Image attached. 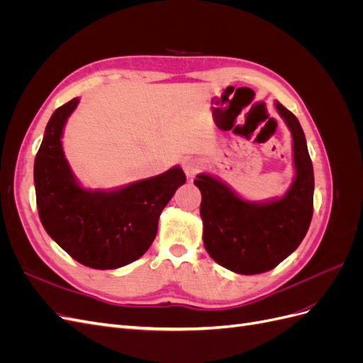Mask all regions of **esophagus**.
I'll return each mask as SVG.
<instances>
[{"label": "esophagus", "mask_w": 363, "mask_h": 363, "mask_svg": "<svg viewBox=\"0 0 363 363\" xmlns=\"http://www.w3.org/2000/svg\"><path fill=\"white\" fill-rule=\"evenodd\" d=\"M201 168H203V163L200 159H196V157H188L183 162L184 174H186V177H189V179H194L195 175L201 171Z\"/></svg>", "instance_id": "1"}]
</instances>
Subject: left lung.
<instances>
[{
  "label": "left lung",
  "mask_w": 363,
  "mask_h": 363,
  "mask_svg": "<svg viewBox=\"0 0 363 363\" xmlns=\"http://www.w3.org/2000/svg\"><path fill=\"white\" fill-rule=\"evenodd\" d=\"M294 142L295 180L286 195L269 203L245 201L207 174L194 183L201 191L204 247L219 265L251 276L276 268L301 244L313 215V167L303 128L292 112L276 103Z\"/></svg>",
  "instance_id": "8db88e82"
}]
</instances>
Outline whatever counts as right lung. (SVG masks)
I'll return each instance as SVG.
<instances>
[{
  "mask_svg": "<svg viewBox=\"0 0 363 363\" xmlns=\"http://www.w3.org/2000/svg\"><path fill=\"white\" fill-rule=\"evenodd\" d=\"M77 103L79 98H74L56 108L47 124L35 159L38 212L47 233L72 259L95 269H115L150 248L163 207L186 175L174 167L112 192L80 188L60 142Z\"/></svg>",
  "mask_w": 363,
  "mask_h": 363,
  "instance_id": "1",
  "label": "right lung"
}]
</instances>
